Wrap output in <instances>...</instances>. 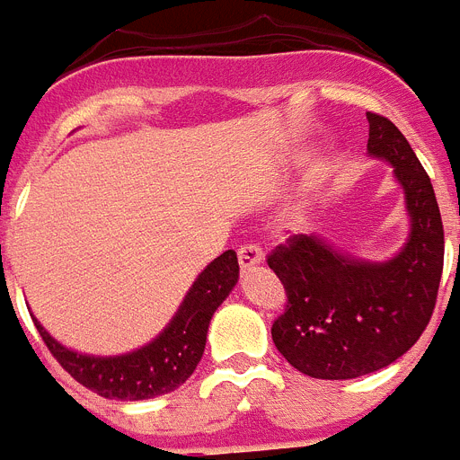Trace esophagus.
<instances>
[{
    "label": "esophagus",
    "mask_w": 460,
    "mask_h": 460,
    "mask_svg": "<svg viewBox=\"0 0 460 460\" xmlns=\"http://www.w3.org/2000/svg\"><path fill=\"white\" fill-rule=\"evenodd\" d=\"M239 255V265H242V270H253V267H258L262 260H265V253H262V249H260L258 243H243L242 249L237 251Z\"/></svg>",
    "instance_id": "34e87169"
}]
</instances>
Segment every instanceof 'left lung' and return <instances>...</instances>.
Segmentation results:
<instances>
[{
  "label": "left lung",
  "mask_w": 460,
  "mask_h": 460,
  "mask_svg": "<svg viewBox=\"0 0 460 460\" xmlns=\"http://www.w3.org/2000/svg\"><path fill=\"white\" fill-rule=\"evenodd\" d=\"M368 156L387 161L405 193L410 234L392 260L368 262L318 234H292L267 255L286 288L271 324L279 352L318 380H350L389 367L420 341L436 308L445 230L433 184L387 117L367 112Z\"/></svg>",
  "instance_id": "left-lung-1"
}]
</instances>
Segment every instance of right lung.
<instances>
[{
  "label": "right lung",
  "mask_w": 460,
  "mask_h": 460,
  "mask_svg": "<svg viewBox=\"0 0 460 460\" xmlns=\"http://www.w3.org/2000/svg\"><path fill=\"white\" fill-rule=\"evenodd\" d=\"M239 262L226 251L200 271L168 327L140 350L117 357L80 355L57 343L34 318L40 339L62 368L93 394L117 401H145L184 385L202 359L211 315L237 286Z\"/></svg>",
  "instance_id": "obj_1"
}]
</instances>
